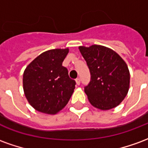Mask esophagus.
<instances>
[{
  "instance_id": "obj_1",
  "label": "esophagus",
  "mask_w": 148,
  "mask_h": 148,
  "mask_svg": "<svg viewBox=\"0 0 148 148\" xmlns=\"http://www.w3.org/2000/svg\"><path fill=\"white\" fill-rule=\"evenodd\" d=\"M76 84H77V86H79V85H80V82H81V81H80V78H78V77H77V78H76Z\"/></svg>"
}]
</instances>
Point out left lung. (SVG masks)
Wrapping results in <instances>:
<instances>
[{
    "label": "left lung",
    "mask_w": 148,
    "mask_h": 148,
    "mask_svg": "<svg viewBox=\"0 0 148 148\" xmlns=\"http://www.w3.org/2000/svg\"><path fill=\"white\" fill-rule=\"evenodd\" d=\"M79 51L90 69V82L84 90L91 105L101 110L120 105L127 95L130 83L125 62L104 46L79 47Z\"/></svg>",
    "instance_id": "obj_1"
}]
</instances>
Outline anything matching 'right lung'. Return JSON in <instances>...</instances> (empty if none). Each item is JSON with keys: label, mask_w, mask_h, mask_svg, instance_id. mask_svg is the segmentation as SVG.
<instances>
[{"label": "right lung", "mask_w": 148, "mask_h": 148, "mask_svg": "<svg viewBox=\"0 0 148 148\" xmlns=\"http://www.w3.org/2000/svg\"><path fill=\"white\" fill-rule=\"evenodd\" d=\"M69 49L43 52L27 66L23 75L24 94L37 111L55 114L66 106L76 82L62 66Z\"/></svg>", "instance_id": "right-lung-1"}]
</instances>
